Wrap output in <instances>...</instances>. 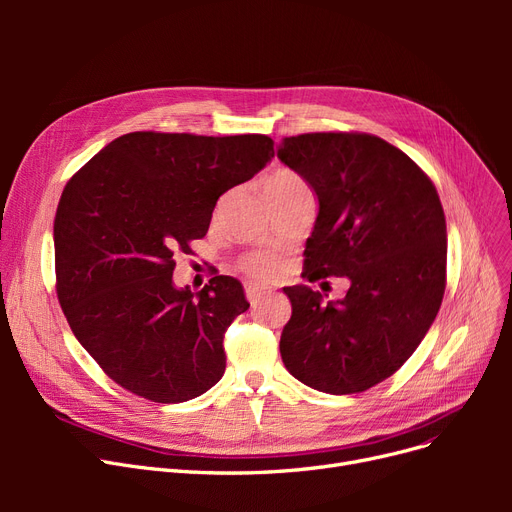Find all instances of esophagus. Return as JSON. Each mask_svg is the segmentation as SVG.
Returning a JSON list of instances; mask_svg holds the SVG:
<instances>
[{"instance_id":"1","label":"esophagus","mask_w":512,"mask_h":512,"mask_svg":"<svg viewBox=\"0 0 512 512\" xmlns=\"http://www.w3.org/2000/svg\"><path fill=\"white\" fill-rule=\"evenodd\" d=\"M245 292H247V299H249L251 305H257L265 297V294H270V290H267L261 284H257V282H247Z\"/></svg>"}]
</instances>
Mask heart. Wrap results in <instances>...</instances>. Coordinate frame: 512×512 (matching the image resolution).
Returning a JSON list of instances; mask_svg holds the SVG:
<instances>
[{
    "instance_id": "obj_1",
    "label": "heart",
    "mask_w": 512,
    "mask_h": 512,
    "mask_svg": "<svg viewBox=\"0 0 512 512\" xmlns=\"http://www.w3.org/2000/svg\"><path fill=\"white\" fill-rule=\"evenodd\" d=\"M305 184L297 174L290 170H278L265 180V191H276V188H288ZM242 270L253 280H274L282 272V261L274 253H253L242 259Z\"/></svg>"
}]
</instances>
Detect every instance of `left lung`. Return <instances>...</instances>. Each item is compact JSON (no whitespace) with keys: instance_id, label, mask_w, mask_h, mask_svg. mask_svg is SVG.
<instances>
[{"instance_id":"1","label":"left lung","mask_w":512,"mask_h":512,"mask_svg":"<svg viewBox=\"0 0 512 512\" xmlns=\"http://www.w3.org/2000/svg\"><path fill=\"white\" fill-rule=\"evenodd\" d=\"M282 164L317 195L305 247L309 282L348 278L340 301L286 286V369L309 388L355 394L384 382L415 353L446 288V218L434 182L415 161L365 132L286 137Z\"/></svg>"}]
</instances>
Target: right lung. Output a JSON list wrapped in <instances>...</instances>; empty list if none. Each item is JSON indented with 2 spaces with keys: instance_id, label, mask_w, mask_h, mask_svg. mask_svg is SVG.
I'll return each mask as SVG.
<instances>
[{
  "instance_id": "right-lung-1",
  "label": "right lung",
  "mask_w": 512,
  "mask_h": 512,
  "mask_svg": "<svg viewBox=\"0 0 512 512\" xmlns=\"http://www.w3.org/2000/svg\"><path fill=\"white\" fill-rule=\"evenodd\" d=\"M272 157L265 134L128 132L68 180L53 222L58 299L76 340L124 390L170 405L222 380L245 290L230 276L176 288L174 255L191 253L218 199Z\"/></svg>"
}]
</instances>
